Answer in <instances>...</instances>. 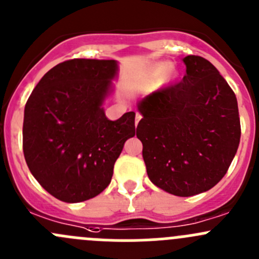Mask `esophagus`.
Listing matches in <instances>:
<instances>
[{
    "label": "esophagus",
    "mask_w": 259,
    "mask_h": 259,
    "mask_svg": "<svg viewBox=\"0 0 259 259\" xmlns=\"http://www.w3.org/2000/svg\"><path fill=\"white\" fill-rule=\"evenodd\" d=\"M140 119H142V115H140L139 113L135 114V125H137V126H138V122L140 121Z\"/></svg>",
    "instance_id": "1"
}]
</instances>
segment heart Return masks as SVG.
<instances>
[{"label":"heart","instance_id":"heart-1","mask_svg":"<svg viewBox=\"0 0 259 259\" xmlns=\"http://www.w3.org/2000/svg\"><path fill=\"white\" fill-rule=\"evenodd\" d=\"M166 70H168V74H171V72H173V67H171L169 64H159L158 66L153 70V74L151 75L155 77V76H158V75L163 74V72L166 71Z\"/></svg>","mask_w":259,"mask_h":259}]
</instances>
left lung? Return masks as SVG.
<instances>
[{"mask_svg": "<svg viewBox=\"0 0 259 259\" xmlns=\"http://www.w3.org/2000/svg\"><path fill=\"white\" fill-rule=\"evenodd\" d=\"M180 82L138 101L137 137L149 179L178 197L211 189L228 170L241 139L237 98L208 60L183 59Z\"/></svg>", "mask_w": 259, "mask_h": 259, "instance_id": "obj_1", "label": "left lung"}]
</instances>
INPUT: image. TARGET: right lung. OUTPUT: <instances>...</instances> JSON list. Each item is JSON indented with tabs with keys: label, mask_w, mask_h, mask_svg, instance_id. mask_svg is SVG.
I'll list each match as a JSON object with an SVG mask.
<instances>
[{
	"label": "right lung",
	"mask_w": 259,
	"mask_h": 259,
	"mask_svg": "<svg viewBox=\"0 0 259 259\" xmlns=\"http://www.w3.org/2000/svg\"><path fill=\"white\" fill-rule=\"evenodd\" d=\"M116 60L74 59L46 72L23 115V154L33 178L59 200L79 203L111 182L125 142L135 135V113L109 120Z\"/></svg>",
	"instance_id": "obj_1"
}]
</instances>
